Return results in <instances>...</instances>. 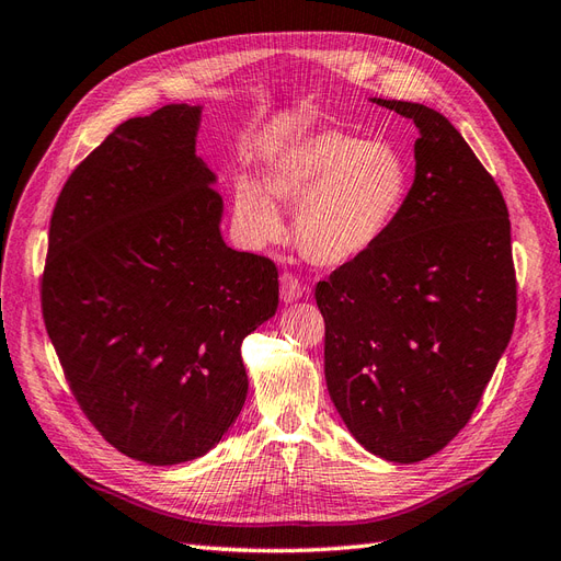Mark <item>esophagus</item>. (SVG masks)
<instances>
[{"mask_svg": "<svg viewBox=\"0 0 561 561\" xmlns=\"http://www.w3.org/2000/svg\"><path fill=\"white\" fill-rule=\"evenodd\" d=\"M279 294H282L284 304H294V300H298L306 294V284L300 282L296 275H291V272H284V275L279 277Z\"/></svg>", "mask_w": 561, "mask_h": 561, "instance_id": "34e87169", "label": "esophagus"}]
</instances>
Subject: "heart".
I'll list each match as a JSON object with an SVG mask.
<instances>
[{"label": "heart", "mask_w": 561, "mask_h": 561, "mask_svg": "<svg viewBox=\"0 0 561 561\" xmlns=\"http://www.w3.org/2000/svg\"><path fill=\"white\" fill-rule=\"evenodd\" d=\"M271 196L296 204V247L310 263L336 267L375 249L403 213L412 168L391 141L339 130L314 133L284 149L265 172ZM234 213L255 241H272L282 218L261 186L241 180Z\"/></svg>", "instance_id": "1"}]
</instances>
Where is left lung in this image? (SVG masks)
<instances>
[{"label": "left lung", "mask_w": 561, "mask_h": 561, "mask_svg": "<svg viewBox=\"0 0 561 561\" xmlns=\"http://www.w3.org/2000/svg\"><path fill=\"white\" fill-rule=\"evenodd\" d=\"M420 127L414 182L375 249L318 284L324 377L355 440L389 462L443 450L477 410L516 320L510 213L455 125L371 99Z\"/></svg>", "instance_id": "left-lung-1"}]
</instances>
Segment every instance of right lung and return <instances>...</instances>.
I'll return each mask as SVG.
<instances>
[{
	"mask_svg": "<svg viewBox=\"0 0 561 561\" xmlns=\"http://www.w3.org/2000/svg\"><path fill=\"white\" fill-rule=\"evenodd\" d=\"M198 121V106L170 104L99 144L56 198L42 272V318L80 410L147 465L220 443L249 391L241 341L279 304L275 263L222 241Z\"/></svg>",
	"mask_w": 561,
	"mask_h": 561,
	"instance_id": "obj_1",
	"label": "right lung"
}]
</instances>
